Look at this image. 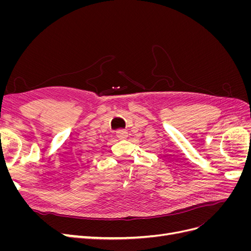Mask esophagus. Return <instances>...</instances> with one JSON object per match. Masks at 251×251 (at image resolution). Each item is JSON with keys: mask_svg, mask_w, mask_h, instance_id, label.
<instances>
[{"mask_svg": "<svg viewBox=\"0 0 251 251\" xmlns=\"http://www.w3.org/2000/svg\"><path fill=\"white\" fill-rule=\"evenodd\" d=\"M116 135H117L118 139L124 140V139H126L127 137V132L126 130H118L116 132Z\"/></svg>", "mask_w": 251, "mask_h": 251, "instance_id": "esophagus-1", "label": "esophagus"}]
</instances>
